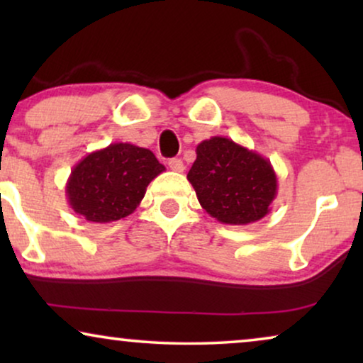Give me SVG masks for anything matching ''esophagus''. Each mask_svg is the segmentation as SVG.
<instances>
[{"label": "esophagus", "mask_w": 363, "mask_h": 363, "mask_svg": "<svg viewBox=\"0 0 363 363\" xmlns=\"http://www.w3.org/2000/svg\"><path fill=\"white\" fill-rule=\"evenodd\" d=\"M168 167H170V170L178 172V173H182L183 170H185V165H183V162L180 160V158H172V160H168Z\"/></svg>", "instance_id": "obj_1"}]
</instances>
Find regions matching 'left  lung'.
<instances>
[{"label":"left lung","instance_id":"left-lung-1","mask_svg":"<svg viewBox=\"0 0 363 363\" xmlns=\"http://www.w3.org/2000/svg\"><path fill=\"white\" fill-rule=\"evenodd\" d=\"M186 178L203 210L225 225L259 221L277 195L271 162L226 137L198 143L196 160Z\"/></svg>","mask_w":363,"mask_h":363}]
</instances>
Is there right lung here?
<instances>
[{
    "label": "right lung",
    "instance_id": "add662e5",
    "mask_svg": "<svg viewBox=\"0 0 363 363\" xmlns=\"http://www.w3.org/2000/svg\"><path fill=\"white\" fill-rule=\"evenodd\" d=\"M165 172L148 148L111 143L87 153L66 183L69 206L91 223H111L132 215L153 178Z\"/></svg>",
    "mask_w": 363,
    "mask_h": 363
}]
</instances>
